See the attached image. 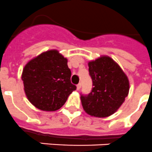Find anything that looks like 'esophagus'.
<instances>
[{"mask_svg": "<svg viewBox=\"0 0 152 152\" xmlns=\"http://www.w3.org/2000/svg\"><path fill=\"white\" fill-rule=\"evenodd\" d=\"M81 83H79L78 85H77V90L80 89V88H81Z\"/></svg>", "mask_w": 152, "mask_h": 152, "instance_id": "esophagus-1", "label": "esophagus"}]
</instances>
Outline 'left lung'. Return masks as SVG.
I'll use <instances>...</instances> for the list:
<instances>
[{"label": "left lung", "mask_w": 152, "mask_h": 152, "mask_svg": "<svg viewBox=\"0 0 152 152\" xmlns=\"http://www.w3.org/2000/svg\"><path fill=\"white\" fill-rule=\"evenodd\" d=\"M93 88L87 96H81L85 113L94 117H107L117 111L128 96L130 82L120 65L109 56L88 61Z\"/></svg>", "instance_id": "8db88e82"}]
</instances>
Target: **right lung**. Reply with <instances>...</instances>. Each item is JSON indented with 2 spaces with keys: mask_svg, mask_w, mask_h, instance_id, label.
I'll list each match as a JSON object with an SVG mask.
<instances>
[{
  "mask_svg": "<svg viewBox=\"0 0 152 152\" xmlns=\"http://www.w3.org/2000/svg\"><path fill=\"white\" fill-rule=\"evenodd\" d=\"M71 76L66 57L56 50L45 51L24 67L22 80L26 97L39 110L56 111L76 90Z\"/></svg>",
  "mask_w": 152,
  "mask_h": 152,
  "instance_id": "right-lung-1",
  "label": "right lung"
}]
</instances>
